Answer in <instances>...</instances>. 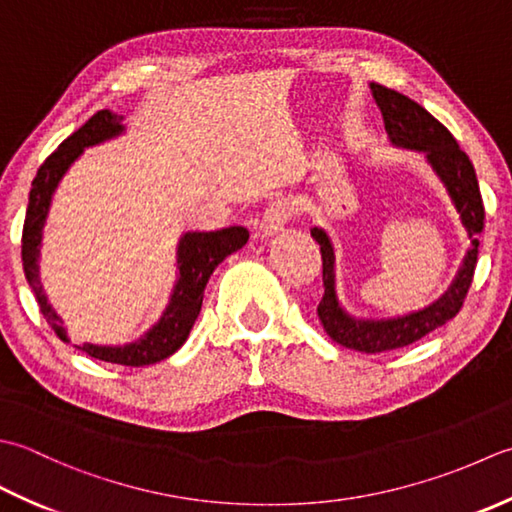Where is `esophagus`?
<instances>
[{"label": "esophagus", "mask_w": 512, "mask_h": 512, "mask_svg": "<svg viewBox=\"0 0 512 512\" xmlns=\"http://www.w3.org/2000/svg\"><path fill=\"white\" fill-rule=\"evenodd\" d=\"M289 218H291V205L287 201H283V198H278V201L269 203V207L263 212V218L258 221V229L265 236H271V234L280 232Z\"/></svg>", "instance_id": "esophagus-1"}]
</instances>
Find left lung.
I'll return each mask as SVG.
<instances>
[{"label":"left lung","mask_w":512,"mask_h":512,"mask_svg":"<svg viewBox=\"0 0 512 512\" xmlns=\"http://www.w3.org/2000/svg\"><path fill=\"white\" fill-rule=\"evenodd\" d=\"M373 99L380 106L384 117V128L395 145L402 148L420 150L433 165V170L446 185L451 194L457 212L462 216L468 236L473 238V245L468 249L460 274L453 280L451 289L433 302L431 307L417 314H409L391 320H356L344 314L338 305L336 289H333V247L327 234L314 227L311 236L316 238L322 254V283L325 294L318 305V318L322 327L347 349H356L362 353H382L391 349H402L409 344L429 336L431 331L444 327L448 320H453L464 305V298L471 289L475 265H477V247L479 234L484 229V201L479 194L475 168L468 154L457 145L453 134L437 121L431 112H426L420 103H415L398 90H391L380 83H371Z\"/></svg>","instance_id":"1"}]
</instances>
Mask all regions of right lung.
Listing matches in <instances>:
<instances>
[{
  "label": "right lung",
  "instance_id": "1",
  "mask_svg": "<svg viewBox=\"0 0 512 512\" xmlns=\"http://www.w3.org/2000/svg\"><path fill=\"white\" fill-rule=\"evenodd\" d=\"M121 121L123 117L112 114L110 110H99L97 114H92L77 132H72L70 137L61 143L44 163H41L28 194V210L22 232L24 274L37 298L41 314H44L46 322L61 340H68V336L64 327H61V318L55 314V309L48 305L44 289H41L39 283L37 258L41 229H44L52 192H55L59 179L70 168V163L75 161L88 145L117 137L123 130ZM247 238V229L238 225L216 229V232H187L179 243V280H176L172 300L168 309H165L163 318L159 320V325H154L139 342L125 344V347H97V344L88 342H83L81 347L75 344V347L90 358L123 364V367H145V364H154L170 358L176 349H181V344L187 340V336H190V329L194 327L198 311H201L203 291L207 280L212 276V271L221 265L229 254L238 252V249L247 243Z\"/></svg>",
  "mask_w": 512,
  "mask_h": 512
}]
</instances>
